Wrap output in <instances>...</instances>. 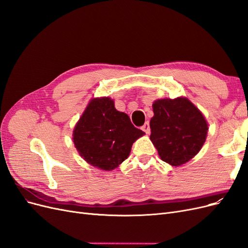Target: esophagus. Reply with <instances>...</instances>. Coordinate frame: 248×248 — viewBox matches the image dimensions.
<instances>
[{"label":"esophagus","instance_id":"esophagus-1","mask_svg":"<svg viewBox=\"0 0 248 248\" xmlns=\"http://www.w3.org/2000/svg\"><path fill=\"white\" fill-rule=\"evenodd\" d=\"M141 130H142V131H145L147 134H149V133H150V125H149V123H148V122H146L144 125L141 126Z\"/></svg>","mask_w":248,"mask_h":248}]
</instances>
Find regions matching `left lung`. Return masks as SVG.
<instances>
[{"label":"left lung","mask_w":248,"mask_h":248,"mask_svg":"<svg viewBox=\"0 0 248 248\" xmlns=\"http://www.w3.org/2000/svg\"><path fill=\"white\" fill-rule=\"evenodd\" d=\"M150 121V140L160 158L178 167L196 156L206 140L208 124L200 109L185 97L157 99Z\"/></svg>","instance_id":"left-lung-1"}]
</instances>
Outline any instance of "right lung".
I'll list each match as a JSON object with an SVG mask.
<instances>
[{
    "instance_id": "obj_1",
    "label": "right lung",
    "mask_w": 248,
    "mask_h": 248,
    "mask_svg": "<svg viewBox=\"0 0 248 248\" xmlns=\"http://www.w3.org/2000/svg\"><path fill=\"white\" fill-rule=\"evenodd\" d=\"M145 134L125 112L116 109L109 97L94 98L73 130V142L88 163L111 170L129 156L134 141Z\"/></svg>"
}]
</instances>
